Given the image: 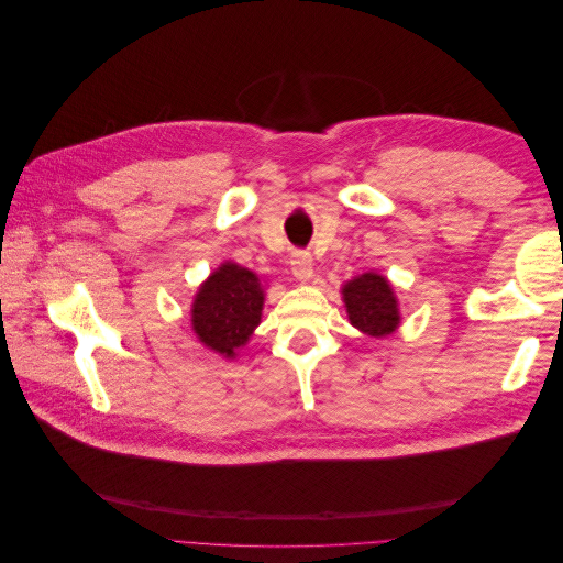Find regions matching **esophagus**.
Masks as SVG:
<instances>
[{
    "mask_svg": "<svg viewBox=\"0 0 563 563\" xmlns=\"http://www.w3.org/2000/svg\"><path fill=\"white\" fill-rule=\"evenodd\" d=\"M291 272L300 282H310L314 277V263L308 251H294L291 255Z\"/></svg>",
    "mask_w": 563,
    "mask_h": 563,
    "instance_id": "obj_1",
    "label": "esophagus"
}]
</instances>
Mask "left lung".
Segmentation results:
<instances>
[{"label":"left lung","mask_w":563,"mask_h":563,"mask_svg":"<svg viewBox=\"0 0 563 563\" xmlns=\"http://www.w3.org/2000/svg\"><path fill=\"white\" fill-rule=\"evenodd\" d=\"M347 319L366 335L385 338L399 327V302L391 284L378 272H364L343 286Z\"/></svg>","instance_id":"obj_1"}]
</instances>
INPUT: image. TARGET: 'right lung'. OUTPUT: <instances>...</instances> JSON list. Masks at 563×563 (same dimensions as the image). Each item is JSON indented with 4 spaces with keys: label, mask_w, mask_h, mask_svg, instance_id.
<instances>
[{
    "label": "right lung",
    "mask_w": 563,
    "mask_h": 563,
    "mask_svg": "<svg viewBox=\"0 0 563 563\" xmlns=\"http://www.w3.org/2000/svg\"><path fill=\"white\" fill-rule=\"evenodd\" d=\"M265 288L251 269L223 263L199 286L192 302V331L199 343L234 360L261 323Z\"/></svg>",
    "instance_id": "1"
}]
</instances>
